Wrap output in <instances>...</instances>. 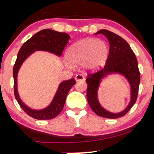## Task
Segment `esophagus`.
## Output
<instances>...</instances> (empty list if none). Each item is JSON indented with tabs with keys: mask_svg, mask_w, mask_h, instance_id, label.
Instances as JSON below:
<instances>
[{
	"mask_svg": "<svg viewBox=\"0 0 154 154\" xmlns=\"http://www.w3.org/2000/svg\"><path fill=\"white\" fill-rule=\"evenodd\" d=\"M75 79V80L77 82V81H82V80H84L85 77H83L82 75H80V74H78V75H76Z\"/></svg>",
	"mask_w": 154,
	"mask_h": 154,
	"instance_id": "1",
	"label": "esophagus"
}]
</instances>
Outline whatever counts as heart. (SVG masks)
<instances>
[{"mask_svg": "<svg viewBox=\"0 0 154 154\" xmlns=\"http://www.w3.org/2000/svg\"><path fill=\"white\" fill-rule=\"evenodd\" d=\"M109 53V45L103 40L96 38H86L74 44L66 51V56L73 64L82 63L83 69L94 71L103 66ZM69 66L71 63H67Z\"/></svg>", "mask_w": 154, "mask_h": 154, "instance_id": "heart-1", "label": "heart"}]
</instances>
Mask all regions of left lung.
Instances as JSON below:
<instances>
[{"instance_id":"left-lung-1","label":"left lung","mask_w":154,"mask_h":154,"mask_svg":"<svg viewBox=\"0 0 154 154\" xmlns=\"http://www.w3.org/2000/svg\"><path fill=\"white\" fill-rule=\"evenodd\" d=\"M97 34L106 36L110 44L109 54L105 66L99 71L89 73L87 76V99L90 106L98 116L109 119H116L125 116L131 109L137 100L140 80L137 61L129 44L122 38L107 29L99 30ZM119 73L125 75L129 81L131 88V100L123 112L111 113L104 109L97 100V89L101 79L109 73Z\"/></svg>"}]
</instances>
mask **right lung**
Segmentation results:
<instances>
[{
  "label": "right lung",
  "mask_w": 154,
  "mask_h": 154,
  "mask_svg": "<svg viewBox=\"0 0 154 154\" xmlns=\"http://www.w3.org/2000/svg\"><path fill=\"white\" fill-rule=\"evenodd\" d=\"M69 35L65 32H59L50 29H45L33 35L22 45L19 51L17 60L13 69L14 95L21 108L31 117L36 119H51L57 116L62 111L66 95L75 85V79L72 78L60 83L54 100L50 105L42 110H33L27 107L21 100L17 91V74L24 60L36 51H45L57 56H61L63 50L68 43Z\"/></svg>",
  "instance_id": "add662e5"
}]
</instances>
